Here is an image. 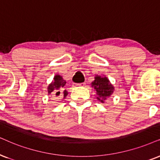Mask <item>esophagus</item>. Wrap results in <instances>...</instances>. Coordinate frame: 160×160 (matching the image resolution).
I'll return each instance as SVG.
<instances>
[{"label":"esophagus","mask_w":160,"mask_h":160,"mask_svg":"<svg viewBox=\"0 0 160 160\" xmlns=\"http://www.w3.org/2000/svg\"><path fill=\"white\" fill-rule=\"evenodd\" d=\"M86 85V82H82V83H79L77 84L76 86H84Z\"/></svg>","instance_id":"esophagus-1"}]
</instances>
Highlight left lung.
Segmentation results:
<instances>
[{
  "label": "left lung",
  "instance_id": "left-lung-1",
  "mask_svg": "<svg viewBox=\"0 0 160 160\" xmlns=\"http://www.w3.org/2000/svg\"><path fill=\"white\" fill-rule=\"evenodd\" d=\"M92 87L96 90L97 99L104 103L105 100L114 92V87L111 83L106 77L96 75L94 80L92 82Z\"/></svg>",
  "mask_w": 160,
  "mask_h": 160
}]
</instances>
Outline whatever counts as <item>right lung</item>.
Instances as JSON below:
<instances>
[{
    "mask_svg": "<svg viewBox=\"0 0 160 160\" xmlns=\"http://www.w3.org/2000/svg\"><path fill=\"white\" fill-rule=\"evenodd\" d=\"M66 83V80H63L62 76L59 74H56L54 77V80L48 86V94H54V96H59L61 94L63 96V99L66 98V97L68 95V92L66 90H62Z\"/></svg>",
    "mask_w": 160,
    "mask_h": 160,
    "instance_id": "1",
    "label": "right lung"
}]
</instances>
